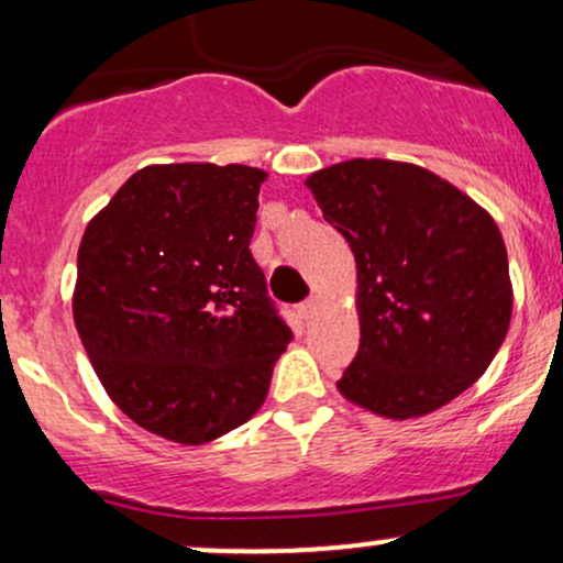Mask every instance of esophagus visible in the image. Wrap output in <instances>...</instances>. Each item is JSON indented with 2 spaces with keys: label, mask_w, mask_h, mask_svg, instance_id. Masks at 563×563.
Here are the masks:
<instances>
[{
  "label": "esophagus",
  "mask_w": 563,
  "mask_h": 563,
  "mask_svg": "<svg viewBox=\"0 0 563 563\" xmlns=\"http://www.w3.org/2000/svg\"><path fill=\"white\" fill-rule=\"evenodd\" d=\"M296 312H299V318H312V312H314V299H307V301H301L299 307H296Z\"/></svg>",
  "instance_id": "obj_1"
}]
</instances>
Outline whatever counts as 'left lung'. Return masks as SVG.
Returning <instances> with one entry per match:
<instances>
[{
  "label": "left lung",
  "mask_w": 563,
  "mask_h": 563,
  "mask_svg": "<svg viewBox=\"0 0 563 563\" xmlns=\"http://www.w3.org/2000/svg\"><path fill=\"white\" fill-rule=\"evenodd\" d=\"M307 185L357 262L360 349L339 391L397 421L448 405L508 333L514 294L495 219L399 161H344Z\"/></svg>",
  "instance_id": "obj_1"
}]
</instances>
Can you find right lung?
Returning a JSON list of instances; mask_svg holds the SVG:
<instances>
[{"instance_id":"1","label":"right lung","mask_w":563,"mask_h":563,"mask_svg":"<svg viewBox=\"0 0 563 563\" xmlns=\"http://www.w3.org/2000/svg\"><path fill=\"white\" fill-rule=\"evenodd\" d=\"M264 177L241 164L145 166L81 238V344L113 402L172 442L249 421L294 341L249 249Z\"/></svg>"}]
</instances>
